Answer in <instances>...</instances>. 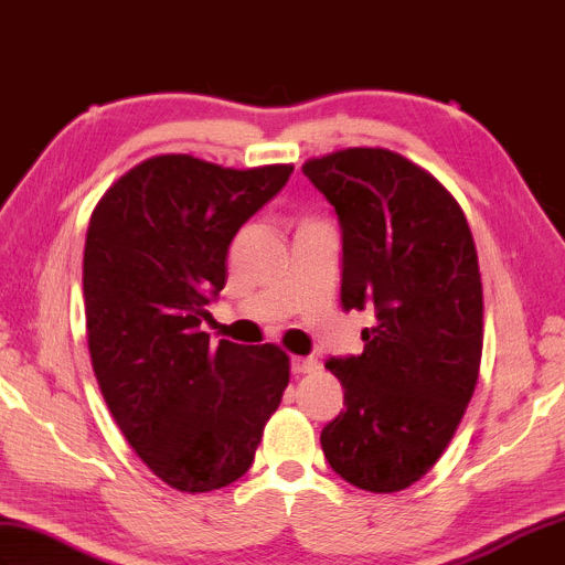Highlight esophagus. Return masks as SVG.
<instances>
[{
  "label": "esophagus",
  "mask_w": 565,
  "mask_h": 565,
  "mask_svg": "<svg viewBox=\"0 0 565 565\" xmlns=\"http://www.w3.org/2000/svg\"><path fill=\"white\" fill-rule=\"evenodd\" d=\"M320 369V363H318V359H312V356H294L291 359V371L294 373H315Z\"/></svg>",
  "instance_id": "obj_1"
}]
</instances>
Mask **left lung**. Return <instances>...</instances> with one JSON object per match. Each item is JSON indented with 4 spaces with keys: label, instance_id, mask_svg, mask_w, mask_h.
<instances>
[{
    "label": "left lung",
    "instance_id": "obj_1",
    "mask_svg": "<svg viewBox=\"0 0 565 565\" xmlns=\"http://www.w3.org/2000/svg\"><path fill=\"white\" fill-rule=\"evenodd\" d=\"M342 226V306L375 310L363 353L330 359L347 409L322 428L344 481L395 493L438 462L475 395L483 294L475 238L455 196L390 149L303 163Z\"/></svg>",
    "mask_w": 565,
    "mask_h": 565
}]
</instances>
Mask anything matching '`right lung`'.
<instances>
[{
	"mask_svg": "<svg viewBox=\"0 0 565 565\" xmlns=\"http://www.w3.org/2000/svg\"><path fill=\"white\" fill-rule=\"evenodd\" d=\"M291 163L223 168L188 153L141 161L88 221L84 303L103 399L156 477L188 493L241 479L288 385L277 344H209L233 235Z\"/></svg>",
	"mask_w": 565,
	"mask_h": 565,
	"instance_id": "obj_1",
	"label": "right lung"
}]
</instances>
